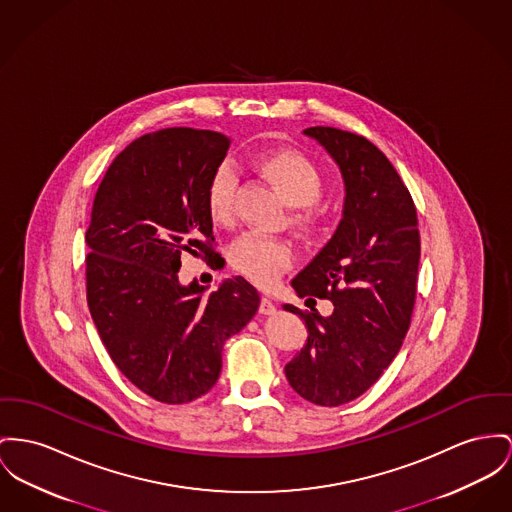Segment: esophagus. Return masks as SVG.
<instances>
[{
  "label": "esophagus",
  "mask_w": 512,
  "mask_h": 512,
  "mask_svg": "<svg viewBox=\"0 0 512 512\" xmlns=\"http://www.w3.org/2000/svg\"><path fill=\"white\" fill-rule=\"evenodd\" d=\"M260 314H266V316L275 314V305H273L272 301H270L268 297H262V303H260Z\"/></svg>",
  "instance_id": "esophagus-1"
}]
</instances>
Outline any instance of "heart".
<instances>
[{
	"instance_id": "b5f03b06",
	"label": "heart",
	"mask_w": 512,
	"mask_h": 512,
	"mask_svg": "<svg viewBox=\"0 0 512 512\" xmlns=\"http://www.w3.org/2000/svg\"><path fill=\"white\" fill-rule=\"evenodd\" d=\"M252 167L272 184L285 204L293 205L287 217L291 229L305 239L318 235L326 221V209L318 202L324 190V174L318 165L297 149H272L256 155ZM235 188L237 178L229 165H221L211 174L205 205L215 225L233 223ZM227 260L235 272L266 287L293 266L295 252L287 240L246 233L229 246Z\"/></svg>"
}]
</instances>
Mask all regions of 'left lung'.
I'll return each instance as SVG.
<instances>
[{
	"label": "left lung",
	"instance_id": "obj_1",
	"mask_svg": "<svg viewBox=\"0 0 512 512\" xmlns=\"http://www.w3.org/2000/svg\"><path fill=\"white\" fill-rule=\"evenodd\" d=\"M305 134L336 159L347 196L336 235L291 281L301 299H328L334 312L283 305L308 328L285 376L301 398L336 408L365 394L398 355L415 307L421 240L408 186L375 143L330 126Z\"/></svg>",
	"mask_w": 512,
	"mask_h": 512
}]
</instances>
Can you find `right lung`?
Returning a JSON list of instances; mask_svg holds the SVG:
<instances>
[{
  "instance_id": "add662e5",
  "label": "right lung",
  "mask_w": 512,
  "mask_h": 512,
  "mask_svg": "<svg viewBox=\"0 0 512 512\" xmlns=\"http://www.w3.org/2000/svg\"><path fill=\"white\" fill-rule=\"evenodd\" d=\"M229 139L165 128L134 139L108 167L91 209L87 305L104 347L134 386L163 404L213 388L223 345L254 318L258 291L235 277L209 297L178 283L180 254L215 250L205 194Z\"/></svg>"
}]
</instances>
